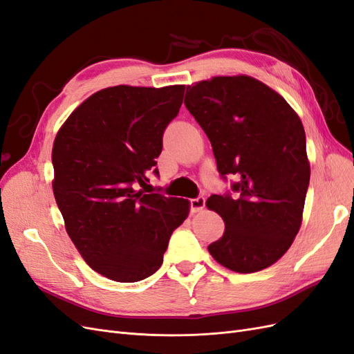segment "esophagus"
Wrapping results in <instances>:
<instances>
[{"instance_id":"1","label":"esophagus","mask_w":354,"mask_h":354,"mask_svg":"<svg viewBox=\"0 0 354 354\" xmlns=\"http://www.w3.org/2000/svg\"><path fill=\"white\" fill-rule=\"evenodd\" d=\"M190 208H192V212H199V211H202L203 208H205V198L199 196V198H196V199H192V201H190Z\"/></svg>"}]
</instances>
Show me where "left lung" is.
<instances>
[{
	"instance_id": "1",
	"label": "left lung",
	"mask_w": 354,
	"mask_h": 354,
	"mask_svg": "<svg viewBox=\"0 0 354 354\" xmlns=\"http://www.w3.org/2000/svg\"><path fill=\"white\" fill-rule=\"evenodd\" d=\"M185 104L209 138L218 173L241 178L233 198L205 202L224 220L209 254L236 273L267 269L301 227L310 181L303 122L279 93L248 75L187 85Z\"/></svg>"
}]
</instances>
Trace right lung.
<instances>
[{
  "label": "right lung",
  "instance_id": "1",
  "mask_svg": "<svg viewBox=\"0 0 354 354\" xmlns=\"http://www.w3.org/2000/svg\"><path fill=\"white\" fill-rule=\"evenodd\" d=\"M185 88H103L56 134L53 194L65 229L85 263L111 281L138 282L153 274L171 233L189 216L187 199L147 194V174Z\"/></svg>",
  "mask_w": 354,
  "mask_h": 354
}]
</instances>
